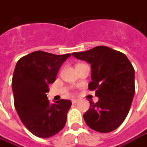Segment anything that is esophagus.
I'll return each mask as SVG.
<instances>
[{
	"mask_svg": "<svg viewBox=\"0 0 147 147\" xmlns=\"http://www.w3.org/2000/svg\"><path fill=\"white\" fill-rule=\"evenodd\" d=\"M78 102H79V99H76V98L72 99V103H73V104H75V103H78Z\"/></svg>",
	"mask_w": 147,
	"mask_h": 147,
	"instance_id": "1",
	"label": "esophagus"
}]
</instances>
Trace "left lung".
<instances>
[{
	"instance_id": "obj_1",
	"label": "left lung",
	"mask_w": 147,
	"mask_h": 147,
	"mask_svg": "<svg viewBox=\"0 0 147 147\" xmlns=\"http://www.w3.org/2000/svg\"><path fill=\"white\" fill-rule=\"evenodd\" d=\"M72 55L91 65L89 89L99 98L96 103L90 101L83 114L87 126L101 133L116 129L126 119L134 96L132 64L124 53L103 45Z\"/></svg>"
}]
</instances>
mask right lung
Returning a JSON list of instances; mask_svg holds the SVG:
<instances>
[{"instance_id": "right-lung-1", "label": "right lung", "mask_w": 147, "mask_h": 147, "mask_svg": "<svg viewBox=\"0 0 147 147\" xmlns=\"http://www.w3.org/2000/svg\"><path fill=\"white\" fill-rule=\"evenodd\" d=\"M70 56L35 51L17 62L12 80L14 106L22 123L37 137H52L65 125L71 101L61 99L51 104L46 93Z\"/></svg>"}]
</instances>
